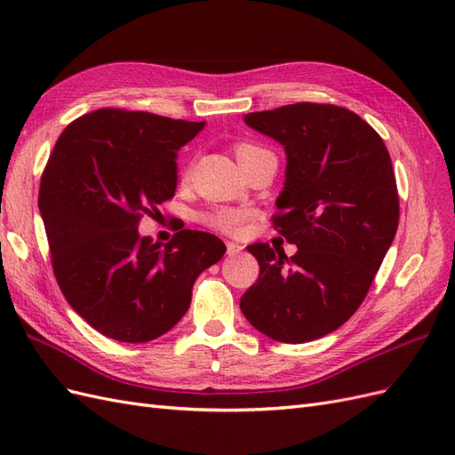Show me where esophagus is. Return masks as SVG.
<instances>
[{"instance_id": "esophagus-1", "label": "esophagus", "mask_w": 455, "mask_h": 455, "mask_svg": "<svg viewBox=\"0 0 455 455\" xmlns=\"http://www.w3.org/2000/svg\"><path fill=\"white\" fill-rule=\"evenodd\" d=\"M226 246H228V254H229V256H237V254H241V252H243V249H244L243 244H239V243H233V241H228V243H226Z\"/></svg>"}]
</instances>
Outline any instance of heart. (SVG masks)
<instances>
[{"mask_svg":"<svg viewBox=\"0 0 455 455\" xmlns=\"http://www.w3.org/2000/svg\"><path fill=\"white\" fill-rule=\"evenodd\" d=\"M258 151L261 149L251 144H239L235 148V156L239 161L246 156L258 154ZM249 218H251V211L246 209H237V206H218V209L203 216V222L218 231L228 233V235H239V233H243L246 222H249Z\"/></svg>","mask_w":455,"mask_h":455,"instance_id":"heart-1","label":"heart"}]
</instances>
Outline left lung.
I'll return each instance as SVG.
<instances>
[{"label": "left lung", "instance_id": "obj_1", "mask_svg": "<svg viewBox=\"0 0 455 455\" xmlns=\"http://www.w3.org/2000/svg\"><path fill=\"white\" fill-rule=\"evenodd\" d=\"M244 123L284 148L275 228L298 246L254 243L258 281L241 311L275 341L306 343L334 332L359 309L398 228L389 151L364 119L332 104H291Z\"/></svg>", "mask_w": 455, "mask_h": 455}]
</instances>
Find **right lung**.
<instances>
[{"instance_id":"right-lung-1","label":"right lung","mask_w":455,"mask_h":455,"mask_svg":"<svg viewBox=\"0 0 455 455\" xmlns=\"http://www.w3.org/2000/svg\"><path fill=\"white\" fill-rule=\"evenodd\" d=\"M204 125L96 109L54 144L37 203L54 277L74 311L108 338L144 343L169 332L196 279L226 252L212 233L182 229L163 246L139 231L142 214L174 196L178 151Z\"/></svg>"}]
</instances>
